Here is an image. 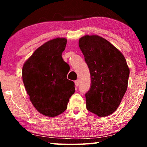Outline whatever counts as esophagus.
<instances>
[{"mask_svg": "<svg viewBox=\"0 0 147 147\" xmlns=\"http://www.w3.org/2000/svg\"><path fill=\"white\" fill-rule=\"evenodd\" d=\"M74 83H75V86H76V87H78V86H79V83H80V82H79V80H76L74 82Z\"/></svg>", "mask_w": 147, "mask_h": 147, "instance_id": "34e87169", "label": "esophagus"}]
</instances>
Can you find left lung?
Here are the masks:
<instances>
[{"label": "left lung", "mask_w": 147, "mask_h": 147, "mask_svg": "<svg viewBox=\"0 0 147 147\" xmlns=\"http://www.w3.org/2000/svg\"><path fill=\"white\" fill-rule=\"evenodd\" d=\"M79 47L91 74V88L86 93V108L98 117L113 113L128 87L130 69L120 51L96 35L79 39Z\"/></svg>", "instance_id": "obj_1"}]
</instances>
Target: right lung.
Masks as SVG:
<instances>
[{"mask_svg":"<svg viewBox=\"0 0 147 147\" xmlns=\"http://www.w3.org/2000/svg\"><path fill=\"white\" fill-rule=\"evenodd\" d=\"M65 38L47 41L35 51L23 67L22 76L27 94L39 113L55 117L65 111L75 91L74 82L67 78V63L61 57Z\"/></svg>","mask_w":147,"mask_h":147,"instance_id":"obj_1","label":"right lung"}]
</instances>
